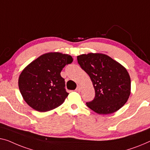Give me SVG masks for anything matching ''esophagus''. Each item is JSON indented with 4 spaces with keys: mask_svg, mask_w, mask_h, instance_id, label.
<instances>
[{
    "mask_svg": "<svg viewBox=\"0 0 150 150\" xmlns=\"http://www.w3.org/2000/svg\"><path fill=\"white\" fill-rule=\"evenodd\" d=\"M81 87L80 86H78L77 87V88H76V91H81Z\"/></svg>",
    "mask_w": 150,
    "mask_h": 150,
    "instance_id": "1",
    "label": "esophagus"
}]
</instances>
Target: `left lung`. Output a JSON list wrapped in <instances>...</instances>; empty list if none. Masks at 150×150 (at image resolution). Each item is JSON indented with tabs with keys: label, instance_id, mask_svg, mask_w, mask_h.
I'll list each match as a JSON object with an SVG mask.
<instances>
[{
	"label": "left lung",
	"instance_id": "obj_1",
	"mask_svg": "<svg viewBox=\"0 0 150 150\" xmlns=\"http://www.w3.org/2000/svg\"><path fill=\"white\" fill-rule=\"evenodd\" d=\"M77 62L88 73L95 98L86 104L99 115L112 114L126 103L131 94V78L122 64L102 53L77 56Z\"/></svg>",
	"mask_w": 150,
	"mask_h": 150
}]
</instances>
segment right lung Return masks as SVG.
Segmentation results:
<instances>
[{"mask_svg": "<svg viewBox=\"0 0 150 150\" xmlns=\"http://www.w3.org/2000/svg\"><path fill=\"white\" fill-rule=\"evenodd\" d=\"M72 62L71 55L48 52L25 67L19 75L18 84L26 103L39 112L49 111L61 106L69 95L61 72L66 64Z\"/></svg>", "mask_w": 150, "mask_h": 150, "instance_id": "right-lung-1", "label": "right lung"}]
</instances>
